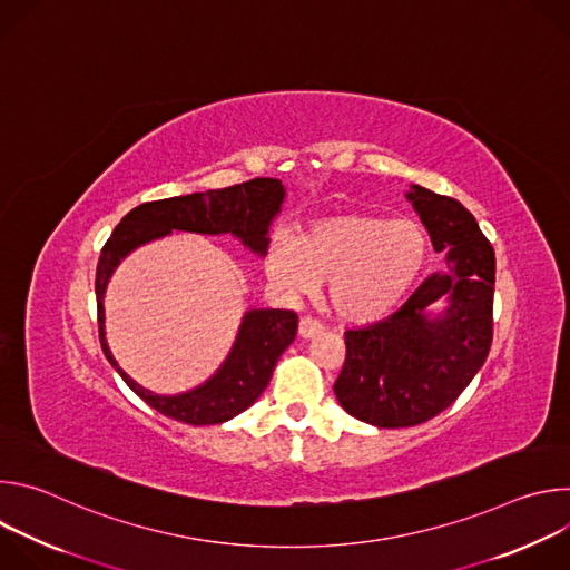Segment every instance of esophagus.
<instances>
[{"label":"esophagus","mask_w":570,"mask_h":570,"mask_svg":"<svg viewBox=\"0 0 570 570\" xmlns=\"http://www.w3.org/2000/svg\"><path fill=\"white\" fill-rule=\"evenodd\" d=\"M322 322L320 320H315V317H311V315H304V317H299V336L302 338H313V336H317V334H322Z\"/></svg>","instance_id":"obj_1"}]
</instances>
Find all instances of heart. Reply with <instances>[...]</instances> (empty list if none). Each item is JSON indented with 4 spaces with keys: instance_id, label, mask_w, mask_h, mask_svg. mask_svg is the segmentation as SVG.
Instances as JSON below:
<instances>
[{
    "instance_id": "b5f03b06",
    "label": "heart",
    "mask_w": 570,
    "mask_h": 570,
    "mask_svg": "<svg viewBox=\"0 0 570 570\" xmlns=\"http://www.w3.org/2000/svg\"><path fill=\"white\" fill-rule=\"evenodd\" d=\"M429 259L426 229L411 218L341 214L313 220L299 238L277 234L266 271L288 293L330 279V304L350 322L392 313Z\"/></svg>"
}]
</instances>
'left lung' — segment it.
Segmentation results:
<instances>
[{
  "label": "left lung",
  "instance_id": "left-lung-1",
  "mask_svg": "<svg viewBox=\"0 0 570 570\" xmlns=\"http://www.w3.org/2000/svg\"><path fill=\"white\" fill-rule=\"evenodd\" d=\"M409 200L446 273L431 275L396 313L345 334V363L334 383L343 409L379 429L417 426L460 396L490 354L494 338L497 259L473 214L455 198L413 187ZM442 294L440 318L425 306Z\"/></svg>",
  "mask_w": 570,
  "mask_h": 570
}]
</instances>
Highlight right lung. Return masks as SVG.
<instances>
[{
	"instance_id": "add662e5",
	"label": "right lung",
	"mask_w": 570,
	"mask_h": 570,
	"mask_svg": "<svg viewBox=\"0 0 570 570\" xmlns=\"http://www.w3.org/2000/svg\"><path fill=\"white\" fill-rule=\"evenodd\" d=\"M284 187L275 178H255L243 185L209 189L205 194L150 200L130 209L115 227L97 264V320L101 350L128 387L150 409L191 426L223 424L259 399L271 383L273 370L284 350L295 341L297 313L286 308L248 311L240 322L236 343L223 367L200 387L165 396L135 383L112 358L104 334V293L117 264L146 240L171 229L198 234H234L253 253L266 255L268 225L279 212Z\"/></svg>"
}]
</instances>
